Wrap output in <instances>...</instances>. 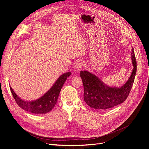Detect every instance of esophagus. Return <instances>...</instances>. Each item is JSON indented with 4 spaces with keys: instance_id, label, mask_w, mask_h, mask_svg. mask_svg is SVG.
Segmentation results:
<instances>
[{
    "instance_id": "esophagus-1",
    "label": "esophagus",
    "mask_w": 149,
    "mask_h": 149,
    "mask_svg": "<svg viewBox=\"0 0 149 149\" xmlns=\"http://www.w3.org/2000/svg\"><path fill=\"white\" fill-rule=\"evenodd\" d=\"M84 67V63L82 61H78L75 65L74 70L75 71H79Z\"/></svg>"
}]
</instances>
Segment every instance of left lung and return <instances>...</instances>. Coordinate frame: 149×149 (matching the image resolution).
<instances>
[{
	"label": "left lung",
	"instance_id": "obj_1",
	"mask_svg": "<svg viewBox=\"0 0 149 149\" xmlns=\"http://www.w3.org/2000/svg\"><path fill=\"white\" fill-rule=\"evenodd\" d=\"M131 59L133 66L132 74L120 87L107 86L95 74L87 71L80 72L84 89V100L87 105L94 109L106 110L123 103L126 100L132 88L137 71V63L133 47Z\"/></svg>",
	"mask_w": 149,
	"mask_h": 149
}]
</instances>
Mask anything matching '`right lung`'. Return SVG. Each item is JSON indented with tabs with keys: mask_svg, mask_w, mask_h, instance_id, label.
I'll list each match as a JSON object with an SVG mask.
<instances>
[{
	"mask_svg": "<svg viewBox=\"0 0 149 149\" xmlns=\"http://www.w3.org/2000/svg\"><path fill=\"white\" fill-rule=\"evenodd\" d=\"M71 75L70 72L62 74L44 95L34 101H28L21 99L11 87L10 89L17 104L21 109L33 114H46L51 111L55 105L63 84Z\"/></svg>",
	"mask_w": 149,
	"mask_h": 149,
	"instance_id": "obj_1",
	"label": "right lung"
}]
</instances>
